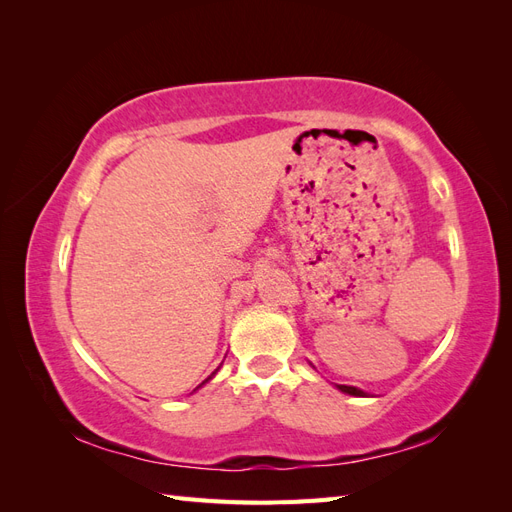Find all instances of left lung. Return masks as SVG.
Segmentation results:
<instances>
[{
	"label": "left lung",
	"instance_id": "8db88e82",
	"mask_svg": "<svg viewBox=\"0 0 512 512\" xmlns=\"http://www.w3.org/2000/svg\"><path fill=\"white\" fill-rule=\"evenodd\" d=\"M337 389L339 391H344V393H348V395H365L363 391H359V389H354V386H344V384H337Z\"/></svg>",
	"mask_w": 512,
	"mask_h": 512
}]
</instances>
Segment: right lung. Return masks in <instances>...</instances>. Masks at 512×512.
<instances>
[{
  "mask_svg": "<svg viewBox=\"0 0 512 512\" xmlns=\"http://www.w3.org/2000/svg\"><path fill=\"white\" fill-rule=\"evenodd\" d=\"M209 380H211V376H209V378H207V380H205V382H209ZM205 382H203V384H205Z\"/></svg>",
  "mask_w": 512,
  "mask_h": 512,
  "instance_id": "obj_1",
  "label": "right lung"
}]
</instances>
